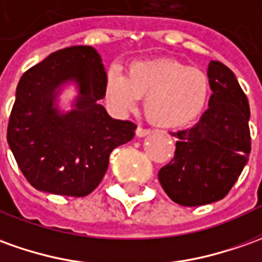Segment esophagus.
<instances>
[{
    "label": "esophagus",
    "mask_w": 262,
    "mask_h": 262,
    "mask_svg": "<svg viewBox=\"0 0 262 262\" xmlns=\"http://www.w3.org/2000/svg\"><path fill=\"white\" fill-rule=\"evenodd\" d=\"M149 133H151V129L144 127H138L137 128V131H135V134L138 135V137H145V135H148Z\"/></svg>",
    "instance_id": "1"
}]
</instances>
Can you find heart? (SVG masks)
I'll use <instances>...</instances> for the list:
<instances>
[{"mask_svg": "<svg viewBox=\"0 0 262 262\" xmlns=\"http://www.w3.org/2000/svg\"><path fill=\"white\" fill-rule=\"evenodd\" d=\"M104 93L118 111H129L145 97L144 111L162 128L185 127L203 114L210 98L211 82L205 71L172 58L133 61L125 74L110 68Z\"/></svg>", "mask_w": 262, "mask_h": 262, "instance_id": "heart-1", "label": "heart"}]
</instances>
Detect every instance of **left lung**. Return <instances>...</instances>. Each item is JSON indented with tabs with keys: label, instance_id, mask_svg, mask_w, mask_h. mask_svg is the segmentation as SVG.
Segmentation results:
<instances>
[{
	"label": "left lung",
	"instance_id": "8db88e82",
	"mask_svg": "<svg viewBox=\"0 0 262 262\" xmlns=\"http://www.w3.org/2000/svg\"><path fill=\"white\" fill-rule=\"evenodd\" d=\"M208 77V110L194 127L172 133L176 154L158 171L165 194L184 207L223 200L251 151L250 104L235 75L223 62L211 61Z\"/></svg>",
	"mask_w": 262,
	"mask_h": 262
}]
</instances>
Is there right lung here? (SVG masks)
<instances>
[{
	"mask_svg": "<svg viewBox=\"0 0 262 262\" xmlns=\"http://www.w3.org/2000/svg\"><path fill=\"white\" fill-rule=\"evenodd\" d=\"M80 82L77 108L59 116L53 90L66 79ZM105 70L93 47L77 45L48 55L18 82L7 140L18 167L34 188L50 194L85 196L105 176L114 148L133 140L134 122L114 120L104 98Z\"/></svg>",
	"mask_w": 262,
	"mask_h": 262,
	"instance_id": "right-lung-1",
	"label": "right lung"
}]
</instances>
